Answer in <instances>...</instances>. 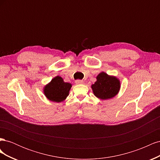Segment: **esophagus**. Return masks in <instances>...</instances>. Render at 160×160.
I'll return each mask as SVG.
<instances>
[{"instance_id": "1", "label": "esophagus", "mask_w": 160, "mask_h": 160, "mask_svg": "<svg viewBox=\"0 0 160 160\" xmlns=\"http://www.w3.org/2000/svg\"><path fill=\"white\" fill-rule=\"evenodd\" d=\"M83 83V81H82V80H79V79H77V80H76L75 81V83L77 84V85H79V84H82Z\"/></svg>"}]
</instances>
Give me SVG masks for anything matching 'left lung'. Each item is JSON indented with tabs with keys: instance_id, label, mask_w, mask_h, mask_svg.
I'll use <instances>...</instances> for the list:
<instances>
[{
	"instance_id": "8db88e82",
	"label": "left lung",
	"mask_w": 160,
	"mask_h": 160,
	"mask_svg": "<svg viewBox=\"0 0 160 160\" xmlns=\"http://www.w3.org/2000/svg\"><path fill=\"white\" fill-rule=\"evenodd\" d=\"M96 79L97 81L91 85V88L98 98L109 99L118 93L121 86L120 81L116 77L101 72L97 76Z\"/></svg>"
}]
</instances>
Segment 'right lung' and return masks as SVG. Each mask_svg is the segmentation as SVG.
I'll use <instances>...</instances> for the list:
<instances>
[{
    "label": "right lung",
    "mask_w": 160,
    "mask_h": 160,
    "mask_svg": "<svg viewBox=\"0 0 160 160\" xmlns=\"http://www.w3.org/2000/svg\"><path fill=\"white\" fill-rule=\"evenodd\" d=\"M71 84L64 82L62 77L57 76L49 84L45 86L44 94L46 98L53 102L59 103L63 101L69 95Z\"/></svg>",
    "instance_id": "right-lung-1"
}]
</instances>
